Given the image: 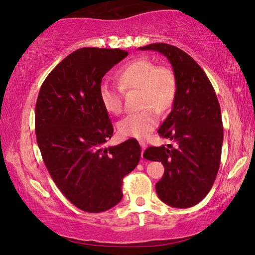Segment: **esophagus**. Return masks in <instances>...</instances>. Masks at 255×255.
<instances>
[{"label":"esophagus","mask_w":255,"mask_h":255,"mask_svg":"<svg viewBox=\"0 0 255 255\" xmlns=\"http://www.w3.org/2000/svg\"><path fill=\"white\" fill-rule=\"evenodd\" d=\"M139 145H140V147H141V152L144 153V150H145L146 146H147V145H146V143H145L144 140H139Z\"/></svg>","instance_id":"obj_1"}]
</instances>
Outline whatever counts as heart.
I'll use <instances>...</instances> for the list:
<instances>
[{
    "mask_svg": "<svg viewBox=\"0 0 255 255\" xmlns=\"http://www.w3.org/2000/svg\"><path fill=\"white\" fill-rule=\"evenodd\" d=\"M119 88L103 83L99 97L105 109L114 115L123 112V92L138 90L140 111L130 114L118 123L123 136L145 138L159 123V112L170 110L178 92L174 71L165 65H156L147 58H137L127 64L117 74Z\"/></svg>",
    "mask_w": 255,
    "mask_h": 255,
    "instance_id": "heart-1",
    "label": "heart"
}]
</instances>
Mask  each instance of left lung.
Instances as JSON below:
<instances>
[{"label":"left lung","mask_w":255,"mask_h":255,"mask_svg":"<svg viewBox=\"0 0 255 255\" xmlns=\"http://www.w3.org/2000/svg\"><path fill=\"white\" fill-rule=\"evenodd\" d=\"M140 49L166 56L178 81L173 108L158 128V135L173 140L175 147L152 146L144 157L162 162L165 169L155 185L159 199L175 208H189L208 195L221 165V107L209 79L191 56L163 42Z\"/></svg>","instance_id":"1"}]
</instances>
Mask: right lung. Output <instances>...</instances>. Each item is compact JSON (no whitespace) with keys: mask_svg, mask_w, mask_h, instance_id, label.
Masks as SVG:
<instances>
[{"mask_svg":"<svg viewBox=\"0 0 255 255\" xmlns=\"http://www.w3.org/2000/svg\"><path fill=\"white\" fill-rule=\"evenodd\" d=\"M128 55L122 49L73 51L42 83L34 128L42 159L62 193L86 213L112 208L123 198V180L140 159L130 138L103 148L114 127L99 97L102 77Z\"/></svg>","mask_w":255,"mask_h":255,"instance_id":"obj_1","label":"right lung"}]
</instances>
